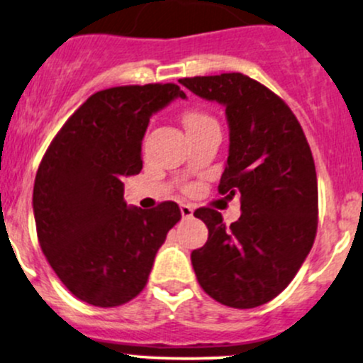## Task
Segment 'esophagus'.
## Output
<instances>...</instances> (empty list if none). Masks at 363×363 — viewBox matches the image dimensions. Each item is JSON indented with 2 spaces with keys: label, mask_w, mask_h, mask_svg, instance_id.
<instances>
[{
  "label": "esophagus",
  "mask_w": 363,
  "mask_h": 363,
  "mask_svg": "<svg viewBox=\"0 0 363 363\" xmlns=\"http://www.w3.org/2000/svg\"><path fill=\"white\" fill-rule=\"evenodd\" d=\"M193 212H194V208L191 205H181V213L184 218L193 217Z\"/></svg>",
  "instance_id": "obj_1"
}]
</instances>
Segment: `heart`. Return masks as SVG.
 <instances>
[{
    "instance_id": "obj_1",
    "label": "heart",
    "mask_w": 363,
    "mask_h": 363,
    "mask_svg": "<svg viewBox=\"0 0 363 363\" xmlns=\"http://www.w3.org/2000/svg\"><path fill=\"white\" fill-rule=\"evenodd\" d=\"M213 118L208 117L206 113H201V111H188V113L184 115V123L186 127H194V125H200V123H206V122H212Z\"/></svg>"
}]
</instances>
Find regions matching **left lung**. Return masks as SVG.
Returning a JSON list of instances; mask_svg holds the SVG:
<instances>
[{
	"mask_svg": "<svg viewBox=\"0 0 363 363\" xmlns=\"http://www.w3.org/2000/svg\"><path fill=\"white\" fill-rule=\"evenodd\" d=\"M179 82L225 106L229 157L218 193L241 194V217L229 227L217 210L194 212L208 227V241L191 253L194 274L218 303L255 308L284 291L312 250L318 217L312 151L291 108L248 75Z\"/></svg>",
	"mask_w": 363,
	"mask_h": 363,
	"instance_id": "8db88e82",
	"label": "left lung"
}]
</instances>
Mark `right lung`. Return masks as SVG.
<instances>
[{"label": "right lung", "mask_w": 363, "mask_h": 363, "mask_svg": "<svg viewBox=\"0 0 363 363\" xmlns=\"http://www.w3.org/2000/svg\"><path fill=\"white\" fill-rule=\"evenodd\" d=\"M175 98L186 94L172 82L98 91L63 123L39 163L33 196L39 245L60 281L86 303L110 308L136 298L181 220L174 201L127 206L122 182L141 172L150 117Z\"/></svg>", "instance_id": "add662e5"}]
</instances>
